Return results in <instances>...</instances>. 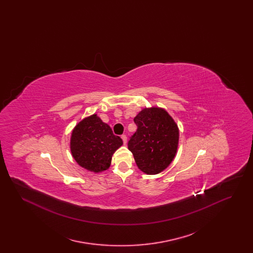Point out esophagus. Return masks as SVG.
<instances>
[{"instance_id": "obj_1", "label": "esophagus", "mask_w": 253, "mask_h": 253, "mask_svg": "<svg viewBox=\"0 0 253 253\" xmlns=\"http://www.w3.org/2000/svg\"><path fill=\"white\" fill-rule=\"evenodd\" d=\"M121 138H122V140H123V143L126 145V143H127V136H126L125 134H122V135H121Z\"/></svg>"}]
</instances>
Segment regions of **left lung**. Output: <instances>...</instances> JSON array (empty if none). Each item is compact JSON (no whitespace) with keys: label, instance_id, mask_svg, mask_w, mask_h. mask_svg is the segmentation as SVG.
<instances>
[{"label":"left lung","instance_id":"8db88e82","mask_svg":"<svg viewBox=\"0 0 253 253\" xmlns=\"http://www.w3.org/2000/svg\"><path fill=\"white\" fill-rule=\"evenodd\" d=\"M137 130L128 142L138 169L147 174L163 171L175 157L179 129L163 108L141 110L133 119Z\"/></svg>","mask_w":253,"mask_h":253}]
</instances>
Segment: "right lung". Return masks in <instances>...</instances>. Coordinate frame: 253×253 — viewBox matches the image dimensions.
<instances>
[{
	"mask_svg": "<svg viewBox=\"0 0 253 253\" xmlns=\"http://www.w3.org/2000/svg\"><path fill=\"white\" fill-rule=\"evenodd\" d=\"M123 144L108 124L94 114L73 129L70 149L77 163L87 170L101 172L111 165L112 156Z\"/></svg>",
	"mask_w": 253,
	"mask_h": 253,
	"instance_id": "obj_1",
	"label": "right lung"
}]
</instances>
